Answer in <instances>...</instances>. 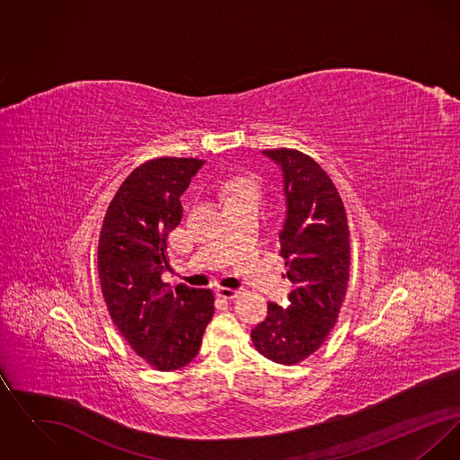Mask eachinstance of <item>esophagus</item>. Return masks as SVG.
<instances>
[{
  "label": "esophagus",
  "mask_w": 460,
  "mask_h": 460,
  "mask_svg": "<svg viewBox=\"0 0 460 460\" xmlns=\"http://www.w3.org/2000/svg\"><path fill=\"white\" fill-rule=\"evenodd\" d=\"M217 295H219L220 298H226V300H233V298H236L238 296V291L236 289H233V288H217Z\"/></svg>",
  "instance_id": "esophagus-1"
}]
</instances>
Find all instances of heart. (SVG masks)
Instances as JSON below:
<instances>
[{"label": "heart", "instance_id": "heart-1", "mask_svg": "<svg viewBox=\"0 0 460 460\" xmlns=\"http://www.w3.org/2000/svg\"><path fill=\"white\" fill-rule=\"evenodd\" d=\"M224 195H226L227 208L244 207V205L261 208V205H262V190L250 177H238V179L227 182L224 188Z\"/></svg>", "mask_w": 460, "mask_h": 460}]
</instances>
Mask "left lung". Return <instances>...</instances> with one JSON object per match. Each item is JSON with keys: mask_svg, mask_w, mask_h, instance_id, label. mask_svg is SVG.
<instances>
[{"mask_svg": "<svg viewBox=\"0 0 460 460\" xmlns=\"http://www.w3.org/2000/svg\"><path fill=\"white\" fill-rule=\"evenodd\" d=\"M283 171L286 217L279 243L286 306L269 304L252 341L265 358L295 366L323 347L334 328L350 278V229L343 199L326 171L293 148L263 150Z\"/></svg>", "mask_w": 460, "mask_h": 460, "instance_id": "8db88e82", "label": "left lung"}]
</instances>
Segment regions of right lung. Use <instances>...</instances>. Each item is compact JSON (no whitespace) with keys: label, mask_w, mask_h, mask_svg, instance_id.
I'll use <instances>...</instances> for the list:
<instances>
[{"label":"right lung","mask_w":460,"mask_h":460,"mask_svg":"<svg viewBox=\"0 0 460 460\" xmlns=\"http://www.w3.org/2000/svg\"><path fill=\"white\" fill-rule=\"evenodd\" d=\"M205 162L154 158L134 169L110 201L98 241V276L110 317L148 366L175 371L199 350L214 293L162 281L167 240L182 219L181 195Z\"/></svg>","instance_id":"obj_1"}]
</instances>
